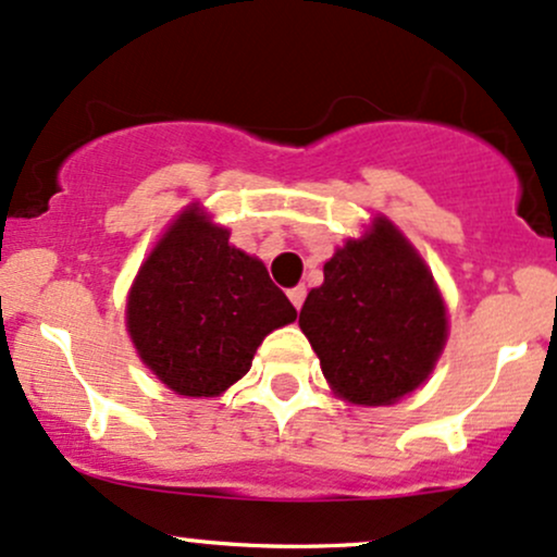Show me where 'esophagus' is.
<instances>
[{"label":"esophagus","mask_w":557,"mask_h":557,"mask_svg":"<svg viewBox=\"0 0 557 557\" xmlns=\"http://www.w3.org/2000/svg\"><path fill=\"white\" fill-rule=\"evenodd\" d=\"M287 298H290V304L296 306V309H300V306H304V300H306V287L304 285L290 287V290H287Z\"/></svg>","instance_id":"1"}]
</instances>
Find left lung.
Listing matches in <instances>:
<instances>
[{"label":"left lung","mask_w":557,"mask_h":557,"mask_svg":"<svg viewBox=\"0 0 557 557\" xmlns=\"http://www.w3.org/2000/svg\"><path fill=\"white\" fill-rule=\"evenodd\" d=\"M332 393L389 406L424 385L447 341L445 300L417 248L374 216L324 264L298 319Z\"/></svg>","instance_id":"left-lung-1"}]
</instances>
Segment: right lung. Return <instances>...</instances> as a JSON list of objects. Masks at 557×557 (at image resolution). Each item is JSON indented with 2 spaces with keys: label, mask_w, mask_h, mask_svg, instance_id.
I'll return each mask as SVG.
<instances>
[{
  "label": "right lung",
  "mask_w": 557,
  "mask_h": 557,
  "mask_svg": "<svg viewBox=\"0 0 557 557\" xmlns=\"http://www.w3.org/2000/svg\"><path fill=\"white\" fill-rule=\"evenodd\" d=\"M296 319L257 257L230 246L198 203L159 238L127 293L125 322L140 361L185 398H216L251 369L272 330Z\"/></svg>",
  "instance_id": "obj_1"
}]
</instances>
